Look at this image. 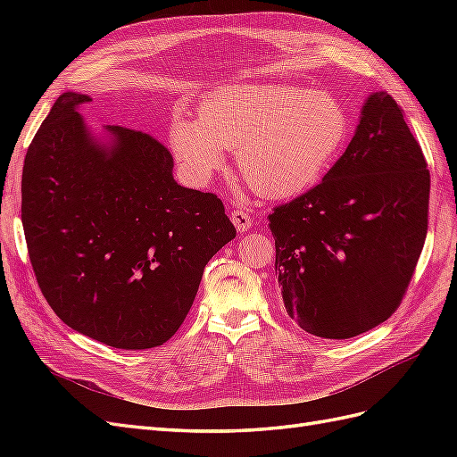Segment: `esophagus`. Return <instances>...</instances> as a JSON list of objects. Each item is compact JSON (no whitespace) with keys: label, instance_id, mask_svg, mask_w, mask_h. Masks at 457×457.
Wrapping results in <instances>:
<instances>
[{"label":"esophagus","instance_id":"obj_1","mask_svg":"<svg viewBox=\"0 0 457 457\" xmlns=\"http://www.w3.org/2000/svg\"><path fill=\"white\" fill-rule=\"evenodd\" d=\"M230 219H232L234 227L238 228V232H247V230L253 227V219H252L250 212L242 210V207H237V210H232Z\"/></svg>","mask_w":457,"mask_h":457}]
</instances>
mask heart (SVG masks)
Returning <instances> with one entry per match:
<instances>
[{"mask_svg": "<svg viewBox=\"0 0 457 457\" xmlns=\"http://www.w3.org/2000/svg\"><path fill=\"white\" fill-rule=\"evenodd\" d=\"M351 120L337 96L289 84L227 86L207 95L198 120L177 118L170 141L196 177L223 168L237 150L244 183L265 198H292L316 185L349 139Z\"/></svg>", "mask_w": 457, "mask_h": 457, "instance_id": "b5f03b06", "label": "heart"}]
</instances>
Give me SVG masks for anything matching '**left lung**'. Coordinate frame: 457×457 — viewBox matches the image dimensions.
<instances>
[{
	"label": "left lung",
	"mask_w": 457,
	"mask_h": 457,
	"mask_svg": "<svg viewBox=\"0 0 457 457\" xmlns=\"http://www.w3.org/2000/svg\"><path fill=\"white\" fill-rule=\"evenodd\" d=\"M428 190L404 110L383 91L370 95L353 141L322 181L269 215L287 314L324 339L385 322L423 250Z\"/></svg>",
	"instance_id": "obj_1"
}]
</instances>
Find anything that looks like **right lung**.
<instances>
[{"instance_id": "right-lung-1", "label": "right lung", "mask_w": 457, "mask_h": 457, "mask_svg": "<svg viewBox=\"0 0 457 457\" xmlns=\"http://www.w3.org/2000/svg\"><path fill=\"white\" fill-rule=\"evenodd\" d=\"M62 93L22 168V227L41 294L61 320L126 351L160 347L187 318L204 269L237 237L212 192L173 179L154 137L108 126L101 146Z\"/></svg>"}]
</instances>
